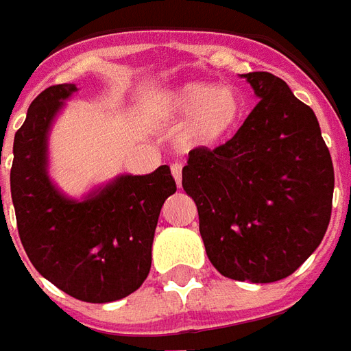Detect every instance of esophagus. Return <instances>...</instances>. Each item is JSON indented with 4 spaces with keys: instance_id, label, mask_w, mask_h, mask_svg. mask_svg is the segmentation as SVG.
I'll list each match as a JSON object with an SVG mask.
<instances>
[{
    "instance_id": "obj_1",
    "label": "esophagus",
    "mask_w": 351,
    "mask_h": 351,
    "mask_svg": "<svg viewBox=\"0 0 351 351\" xmlns=\"http://www.w3.org/2000/svg\"><path fill=\"white\" fill-rule=\"evenodd\" d=\"M171 173H173V178L176 180V186L180 188V184H182V165L180 163H173L171 165Z\"/></svg>"
}]
</instances>
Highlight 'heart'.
Listing matches in <instances>:
<instances>
[{
  "mask_svg": "<svg viewBox=\"0 0 351 351\" xmlns=\"http://www.w3.org/2000/svg\"><path fill=\"white\" fill-rule=\"evenodd\" d=\"M156 114L167 120H186L180 143L190 150H210L223 145L241 128L244 97L231 86L191 80L161 90L152 99Z\"/></svg>",
  "mask_w": 351,
  "mask_h": 351,
  "instance_id": "1",
  "label": "heart"
}]
</instances>
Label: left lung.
Here are the masks:
<instances>
[{"label": "left lung", "instance_id": "obj_1", "mask_svg": "<svg viewBox=\"0 0 351 351\" xmlns=\"http://www.w3.org/2000/svg\"><path fill=\"white\" fill-rule=\"evenodd\" d=\"M259 103L235 137L191 150L182 188L216 271L239 282L289 276L331 220L335 171L314 110L271 73L241 75Z\"/></svg>", "mask_w": 351, "mask_h": 351}]
</instances>
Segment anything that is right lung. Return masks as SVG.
Returning a JSON list of instances; mask_svg holds the SVG:
<instances>
[{
    "label": "right lung",
    "instance_id": "add662e5",
    "mask_svg": "<svg viewBox=\"0 0 351 351\" xmlns=\"http://www.w3.org/2000/svg\"><path fill=\"white\" fill-rule=\"evenodd\" d=\"M77 90L50 86L29 105L12 145L11 197L20 241L37 272L79 301L110 302L148 276L160 210L176 184L161 165L148 175L114 176L80 199L65 195L49 175V135Z\"/></svg>",
    "mask_w": 351,
    "mask_h": 351
}]
</instances>
